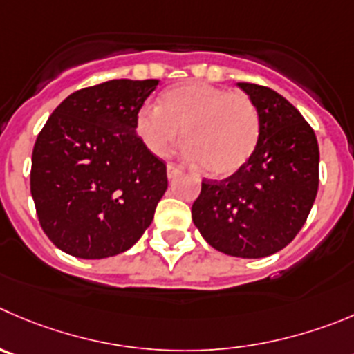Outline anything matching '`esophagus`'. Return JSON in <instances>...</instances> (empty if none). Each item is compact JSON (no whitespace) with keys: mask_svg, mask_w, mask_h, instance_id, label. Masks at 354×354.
<instances>
[{"mask_svg":"<svg viewBox=\"0 0 354 354\" xmlns=\"http://www.w3.org/2000/svg\"><path fill=\"white\" fill-rule=\"evenodd\" d=\"M177 175H180V168L177 167V165H174V163H168L167 165V177L168 179H175V177H177Z\"/></svg>","mask_w":354,"mask_h":354,"instance_id":"1","label":"esophagus"}]
</instances>
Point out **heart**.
Returning <instances> with one entry per match:
<instances>
[{
    "instance_id": "heart-1",
    "label": "heart",
    "mask_w": 354,
    "mask_h": 354,
    "mask_svg": "<svg viewBox=\"0 0 354 354\" xmlns=\"http://www.w3.org/2000/svg\"><path fill=\"white\" fill-rule=\"evenodd\" d=\"M183 129L187 156L212 177H231L257 147V107L245 93L205 82H187L161 93L160 106L144 104L136 114V132L156 156L177 144Z\"/></svg>"
}]
</instances>
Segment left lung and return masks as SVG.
I'll use <instances>...</instances> for the list:
<instances>
[{
  "label": "left lung",
  "instance_id": "1",
  "mask_svg": "<svg viewBox=\"0 0 354 354\" xmlns=\"http://www.w3.org/2000/svg\"><path fill=\"white\" fill-rule=\"evenodd\" d=\"M257 107V147L225 180H203L193 222L225 255L261 259L280 252L301 231L318 193L319 151L313 129L285 97L238 83Z\"/></svg>",
  "mask_w": 354,
  "mask_h": 354
}]
</instances>
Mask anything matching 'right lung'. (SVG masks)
Here are the masks:
<instances>
[{
	"label": "right lung",
	"instance_id": "right-lung-1",
	"mask_svg": "<svg viewBox=\"0 0 354 354\" xmlns=\"http://www.w3.org/2000/svg\"><path fill=\"white\" fill-rule=\"evenodd\" d=\"M158 80H111L59 104L32 149L31 194L57 248L80 259L129 250L153 222L167 167L139 139L136 114Z\"/></svg>",
	"mask_w": 354,
	"mask_h": 354
}]
</instances>
